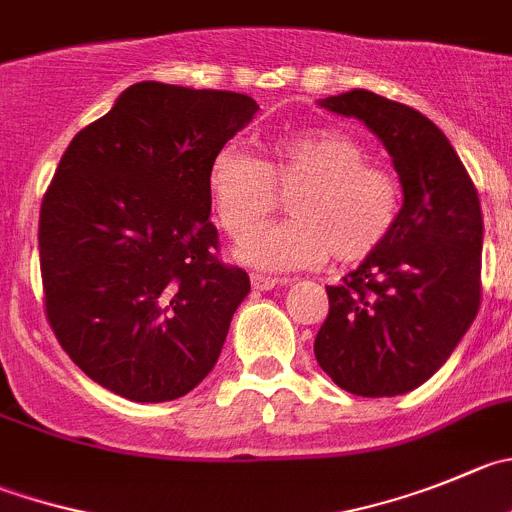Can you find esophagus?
Returning <instances> with one entry per match:
<instances>
[{"mask_svg":"<svg viewBox=\"0 0 512 512\" xmlns=\"http://www.w3.org/2000/svg\"><path fill=\"white\" fill-rule=\"evenodd\" d=\"M251 284L256 291H269V289H274V286L291 284V279H286V276H271V274H261V271H256V274H251Z\"/></svg>","mask_w":512,"mask_h":512,"instance_id":"34e87169","label":"esophagus"}]
</instances>
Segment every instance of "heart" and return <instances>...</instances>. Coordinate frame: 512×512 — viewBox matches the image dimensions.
Listing matches in <instances>:
<instances>
[{"label":"heart","instance_id":"1","mask_svg":"<svg viewBox=\"0 0 512 512\" xmlns=\"http://www.w3.org/2000/svg\"><path fill=\"white\" fill-rule=\"evenodd\" d=\"M208 191L223 231L243 238L290 197L292 218L253 230L238 256L256 269H304L334 259L359 264L397 228L405 186L389 165L372 163L367 145L337 128L299 130L271 143L266 160L226 145L208 170Z\"/></svg>","mask_w":512,"mask_h":512}]
</instances>
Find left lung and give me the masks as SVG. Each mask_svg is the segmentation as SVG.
Listing matches in <instances>:
<instances>
[{
  "label": "left lung",
  "instance_id": "8db88e82",
  "mask_svg": "<svg viewBox=\"0 0 512 512\" xmlns=\"http://www.w3.org/2000/svg\"><path fill=\"white\" fill-rule=\"evenodd\" d=\"M319 105L362 120L382 140L405 186V208L374 256L326 286L316 362L352 394H405L447 362L480 309L478 191L445 133L415 107L369 90Z\"/></svg>",
  "mask_w": 512,
  "mask_h": 512
}]
</instances>
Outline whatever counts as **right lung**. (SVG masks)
I'll return each instance as SVG.
<instances>
[{
    "label": "right lung",
    "mask_w": 512,
    "mask_h": 512,
    "mask_svg": "<svg viewBox=\"0 0 512 512\" xmlns=\"http://www.w3.org/2000/svg\"><path fill=\"white\" fill-rule=\"evenodd\" d=\"M256 113L241 92L138 82L67 145L40 211L45 311L110 392L168 402L218 362L251 281L218 261L208 170Z\"/></svg>",
    "instance_id": "right-lung-1"
}]
</instances>
